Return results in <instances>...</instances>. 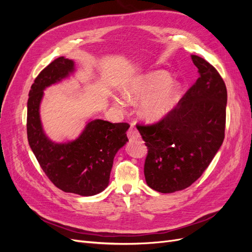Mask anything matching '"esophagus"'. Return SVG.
Instances as JSON below:
<instances>
[{
    "label": "esophagus",
    "instance_id": "34e87169",
    "mask_svg": "<svg viewBox=\"0 0 252 252\" xmlns=\"http://www.w3.org/2000/svg\"><path fill=\"white\" fill-rule=\"evenodd\" d=\"M127 136L130 141H134V140H139L141 135L138 131V129H136L134 126H131L127 131Z\"/></svg>",
    "mask_w": 252,
    "mask_h": 252
}]
</instances>
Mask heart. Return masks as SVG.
<instances>
[{"label":"heart","instance_id":"1","mask_svg":"<svg viewBox=\"0 0 252 252\" xmlns=\"http://www.w3.org/2000/svg\"><path fill=\"white\" fill-rule=\"evenodd\" d=\"M182 94V85L171 80L170 74L156 70L128 84L124 96L128 102L141 103V117L150 123L165 119L174 109ZM118 106H124L123 98L116 97Z\"/></svg>","mask_w":252,"mask_h":252}]
</instances>
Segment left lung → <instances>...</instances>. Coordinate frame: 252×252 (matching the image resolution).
Instances as JSON below:
<instances>
[{"label":"left lung","mask_w":252,"mask_h":252,"mask_svg":"<svg viewBox=\"0 0 252 252\" xmlns=\"http://www.w3.org/2000/svg\"><path fill=\"white\" fill-rule=\"evenodd\" d=\"M191 60L200 78L177 107L157 124L136 126L148 148L145 180L161 193L179 191L194 183L224 141L226 85L207 61L193 55Z\"/></svg>","instance_id":"left-lung-1"}]
</instances>
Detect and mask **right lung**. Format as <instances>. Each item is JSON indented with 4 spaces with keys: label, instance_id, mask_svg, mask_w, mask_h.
Here are the masks:
<instances>
[{
    "label": "right lung",
    "instance_id": "obj_1",
    "mask_svg": "<svg viewBox=\"0 0 252 252\" xmlns=\"http://www.w3.org/2000/svg\"><path fill=\"white\" fill-rule=\"evenodd\" d=\"M74 70L73 61L61 57L37 75L27 102V136L37 162L53 184L65 192L91 196L108 186L113 158L128 142L129 125L91 120L75 140L51 141L44 132L40 117L44 90Z\"/></svg>",
    "mask_w": 252,
    "mask_h": 252
}]
</instances>
